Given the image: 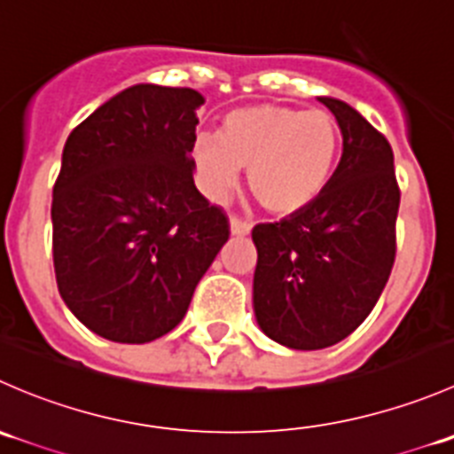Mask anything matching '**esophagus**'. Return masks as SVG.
Segmentation results:
<instances>
[{
	"instance_id": "34e87169",
	"label": "esophagus",
	"mask_w": 454,
	"mask_h": 454,
	"mask_svg": "<svg viewBox=\"0 0 454 454\" xmlns=\"http://www.w3.org/2000/svg\"><path fill=\"white\" fill-rule=\"evenodd\" d=\"M250 231H253V223L246 222V219H241V217H231V232H232V235L244 237V235H248Z\"/></svg>"
}]
</instances>
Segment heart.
<instances>
[{
	"mask_svg": "<svg viewBox=\"0 0 454 454\" xmlns=\"http://www.w3.org/2000/svg\"><path fill=\"white\" fill-rule=\"evenodd\" d=\"M342 134L327 112L250 105L226 114L219 136H200L193 162L210 195H223L248 171L253 198L272 215L312 206L332 184Z\"/></svg>",
	"mask_w": 454,
	"mask_h": 454,
	"instance_id": "obj_1",
	"label": "heart"
}]
</instances>
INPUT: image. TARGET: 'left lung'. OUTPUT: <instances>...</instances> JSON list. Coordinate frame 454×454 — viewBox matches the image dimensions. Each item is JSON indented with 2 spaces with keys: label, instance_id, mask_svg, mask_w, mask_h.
I'll return each mask as SVG.
<instances>
[{
  "label": "left lung",
  "instance_id": "left-lung-1",
  "mask_svg": "<svg viewBox=\"0 0 454 454\" xmlns=\"http://www.w3.org/2000/svg\"><path fill=\"white\" fill-rule=\"evenodd\" d=\"M318 100L342 134L332 184L308 208L253 228L256 323L301 351L336 345L375 308L395 261L400 208L388 140L351 105Z\"/></svg>",
  "mask_w": 454,
  "mask_h": 454
}]
</instances>
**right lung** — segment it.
Segmentation results:
<instances>
[{
	"mask_svg": "<svg viewBox=\"0 0 454 454\" xmlns=\"http://www.w3.org/2000/svg\"><path fill=\"white\" fill-rule=\"evenodd\" d=\"M200 105L191 87H127L63 146L52 191L59 294L107 340L142 345L177 327L231 235L193 182Z\"/></svg>",
	"mask_w": 454,
	"mask_h": 454,
	"instance_id": "obj_1",
	"label": "right lung"
}]
</instances>
